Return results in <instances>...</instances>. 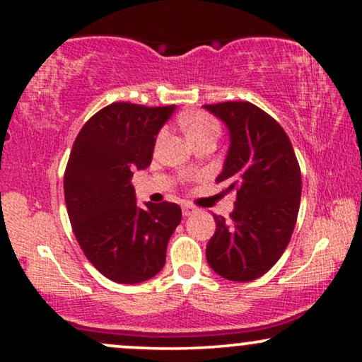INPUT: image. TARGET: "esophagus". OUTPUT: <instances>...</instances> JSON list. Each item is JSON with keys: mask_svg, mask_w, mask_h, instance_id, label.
<instances>
[{"mask_svg": "<svg viewBox=\"0 0 362 362\" xmlns=\"http://www.w3.org/2000/svg\"><path fill=\"white\" fill-rule=\"evenodd\" d=\"M181 209H182V216H185V217H187V216H192V214H194V212L197 211L196 207H194V206H191V204H182Z\"/></svg>", "mask_w": 362, "mask_h": 362, "instance_id": "esophagus-1", "label": "esophagus"}]
</instances>
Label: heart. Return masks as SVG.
Returning a JSON list of instances; mask_svg holds the SVG:
<instances>
[{
  "instance_id": "heart-1",
  "label": "heart",
  "mask_w": 362,
  "mask_h": 362,
  "mask_svg": "<svg viewBox=\"0 0 362 362\" xmlns=\"http://www.w3.org/2000/svg\"><path fill=\"white\" fill-rule=\"evenodd\" d=\"M182 123H185L186 133L191 141L199 140V138H204V136H219L221 133L219 122H217L214 117L207 115L204 112L191 113V115L182 118ZM161 136L163 133L160 135V138Z\"/></svg>"
}]
</instances>
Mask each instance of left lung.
<instances>
[{"mask_svg": "<svg viewBox=\"0 0 362 362\" xmlns=\"http://www.w3.org/2000/svg\"><path fill=\"white\" fill-rule=\"evenodd\" d=\"M229 130V150L216 182L237 191L230 221L214 216L206 257L222 279L250 281L276 264L293 234L301 173L284 128L250 102L204 105Z\"/></svg>", "mask_w": 362, "mask_h": 362, "instance_id": "obj_1", "label": "left lung"}]
</instances>
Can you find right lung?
<instances>
[{"label":"right lung","instance_id":"obj_1","mask_svg":"<svg viewBox=\"0 0 362 362\" xmlns=\"http://www.w3.org/2000/svg\"><path fill=\"white\" fill-rule=\"evenodd\" d=\"M176 105L110 103L74 141L64 196L74 234L90 264L108 280L135 285L160 274L181 222L175 202L136 206L133 171L146 170L161 127Z\"/></svg>","mask_w":362,"mask_h":362}]
</instances>
